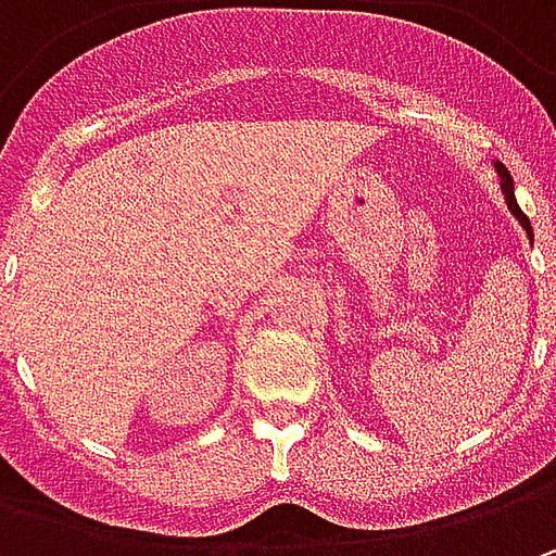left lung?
I'll return each instance as SVG.
<instances>
[{
  "mask_svg": "<svg viewBox=\"0 0 556 556\" xmlns=\"http://www.w3.org/2000/svg\"><path fill=\"white\" fill-rule=\"evenodd\" d=\"M498 173H502V188H504V198H507V206H510V213H514V216L520 219V225L526 228V235L532 238V225H529V216H526L523 210L517 206V198H514V179H510V173L504 169L502 163H498Z\"/></svg>",
  "mask_w": 556,
  "mask_h": 556,
  "instance_id": "8db88e82",
  "label": "left lung"
}]
</instances>
